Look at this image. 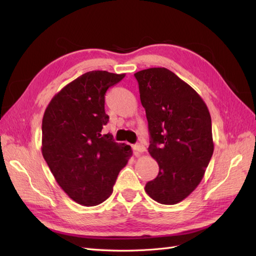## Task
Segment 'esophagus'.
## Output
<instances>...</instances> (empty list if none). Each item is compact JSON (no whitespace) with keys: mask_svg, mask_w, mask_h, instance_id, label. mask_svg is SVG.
Instances as JSON below:
<instances>
[{"mask_svg":"<svg viewBox=\"0 0 256 256\" xmlns=\"http://www.w3.org/2000/svg\"><path fill=\"white\" fill-rule=\"evenodd\" d=\"M133 150H134V152H136V153H143V152L146 150L145 146L143 144H140H140H135L133 146Z\"/></svg>","mask_w":256,"mask_h":256,"instance_id":"1","label":"esophagus"}]
</instances>
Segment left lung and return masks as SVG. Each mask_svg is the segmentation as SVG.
<instances>
[{
    "mask_svg": "<svg viewBox=\"0 0 256 256\" xmlns=\"http://www.w3.org/2000/svg\"><path fill=\"white\" fill-rule=\"evenodd\" d=\"M134 76L148 122V153L160 166L145 192L162 204H176L198 187L214 154L208 106L166 68L144 69Z\"/></svg>",
    "mask_w": 256,
    "mask_h": 256,
    "instance_id": "left-lung-1",
    "label": "left lung"
}]
</instances>
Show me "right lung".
<instances>
[{
	"instance_id": "1",
	"label": "right lung",
	"mask_w": 256,
	"mask_h": 256,
	"mask_svg": "<svg viewBox=\"0 0 256 256\" xmlns=\"http://www.w3.org/2000/svg\"><path fill=\"white\" fill-rule=\"evenodd\" d=\"M125 74L86 72L54 96L42 124V154L69 198L86 206L102 204L113 192L132 148L101 134L108 121L104 94Z\"/></svg>"
}]
</instances>
